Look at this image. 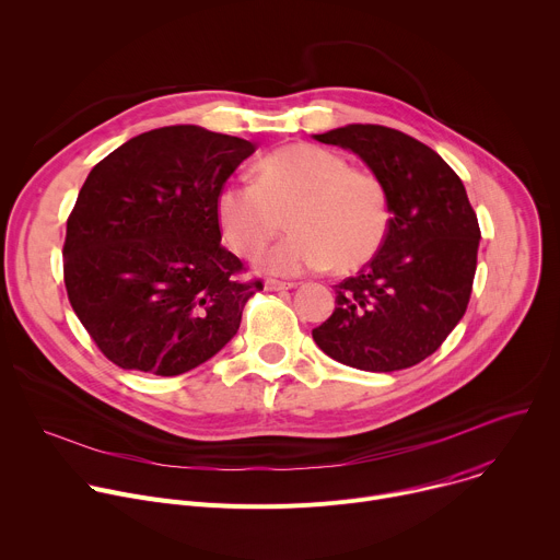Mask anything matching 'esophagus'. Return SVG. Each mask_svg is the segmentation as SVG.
I'll return each mask as SVG.
<instances>
[{
	"instance_id": "esophagus-1",
	"label": "esophagus",
	"mask_w": 560,
	"mask_h": 560,
	"mask_svg": "<svg viewBox=\"0 0 560 560\" xmlns=\"http://www.w3.org/2000/svg\"><path fill=\"white\" fill-rule=\"evenodd\" d=\"M292 288H296V283H292V281H277V279L266 281V290L279 292V290H292Z\"/></svg>"
}]
</instances>
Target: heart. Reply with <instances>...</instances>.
<instances>
[{
  "label": "heart",
  "instance_id": "b5f03b06",
  "mask_svg": "<svg viewBox=\"0 0 560 560\" xmlns=\"http://www.w3.org/2000/svg\"><path fill=\"white\" fill-rule=\"evenodd\" d=\"M217 217L228 246L257 257L285 228L294 234L261 257L275 275L328 266L352 272L376 257L389 230V197L383 182L352 168L341 154L312 143L283 145L259 162V177L234 179L217 197Z\"/></svg>",
  "mask_w": 560,
  "mask_h": 560
}]
</instances>
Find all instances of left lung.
<instances>
[{
	"instance_id": "8db88e82",
	"label": "left lung",
	"mask_w": 560,
	"mask_h": 560,
	"mask_svg": "<svg viewBox=\"0 0 560 560\" xmlns=\"http://www.w3.org/2000/svg\"><path fill=\"white\" fill-rule=\"evenodd\" d=\"M314 139L363 159L387 190L392 219L376 257L335 285L337 307L312 339L357 370L412 368L441 348L469 303L481 228L465 186L401 130L350 124Z\"/></svg>"
}]
</instances>
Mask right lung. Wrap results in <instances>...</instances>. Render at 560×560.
I'll return each mask as SVG.
<instances>
[{
    "label": "right lung",
    "instance_id": "add662e5",
    "mask_svg": "<svg viewBox=\"0 0 560 560\" xmlns=\"http://www.w3.org/2000/svg\"><path fill=\"white\" fill-rule=\"evenodd\" d=\"M255 143L199 126L132 137L91 171L66 221L68 301L124 370L184 374L238 330L261 279L221 246L217 197Z\"/></svg>",
    "mask_w": 560,
    "mask_h": 560
}]
</instances>
